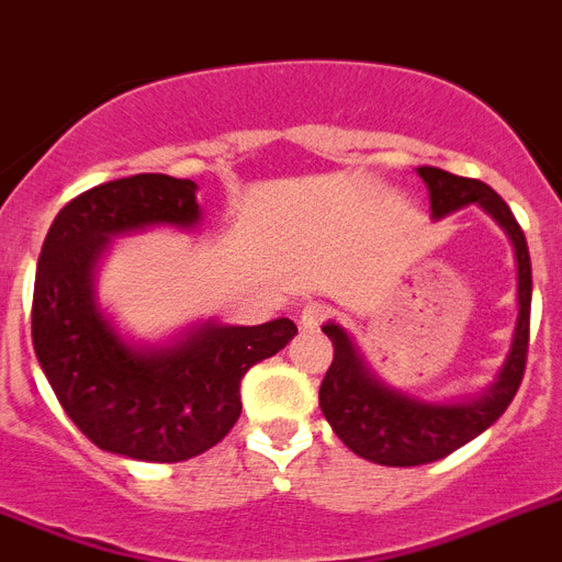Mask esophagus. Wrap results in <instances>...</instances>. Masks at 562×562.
Listing matches in <instances>:
<instances>
[{"instance_id": "1", "label": "esophagus", "mask_w": 562, "mask_h": 562, "mask_svg": "<svg viewBox=\"0 0 562 562\" xmlns=\"http://www.w3.org/2000/svg\"><path fill=\"white\" fill-rule=\"evenodd\" d=\"M328 314H331V308L325 303H308L300 311V325L303 328H317V325H323L328 319Z\"/></svg>"}]
</instances>
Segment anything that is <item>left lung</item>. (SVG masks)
I'll list each match as a JSON object with an SVG mask.
<instances>
[{"label":"left lung","mask_w":562,"mask_h":562,"mask_svg":"<svg viewBox=\"0 0 562 562\" xmlns=\"http://www.w3.org/2000/svg\"><path fill=\"white\" fill-rule=\"evenodd\" d=\"M431 193V214L446 216L451 211L480 202L497 220L514 243L517 254V300L520 317L514 328L508 360L497 383L480 400L471 403L434 405L405 397L389 389L366 369L360 353L339 325H323L334 346V360L319 385V408L331 423L334 434L362 460L380 465H426L449 457L460 446L497 423L508 408L526 374L531 323V259L526 234L514 220L503 196L480 179L457 177L442 168H417Z\"/></svg>","instance_id":"1"}]
</instances>
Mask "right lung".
Returning a JSON list of instances; mask_svg holds the SVG:
<instances>
[{"label":"right lung","instance_id":"right-lung-1","mask_svg":"<svg viewBox=\"0 0 562 562\" xmlns=\"http://www.w3.org/2000/svg\"><path fill=\"white\" fill-rule=\"evenodd\" d=\"M196 186L136 173L79 193L50 225L33 282V351L74 426L102 451L182 463L214 449L239 419L245 371L294 339L280 317L205 325L159 351L131 348L93 303V266L108 237L145 225L191 228Z\"/></svg>","mask_w":562,"mask_h":562}]
</instances>
